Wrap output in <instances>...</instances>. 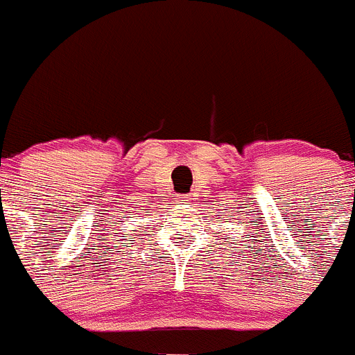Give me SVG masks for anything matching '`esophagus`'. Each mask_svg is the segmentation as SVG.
<instances>
[{"mask_svg":"<svg viewBox=\"0 0 355 355\" xmlns=\"http://www.w3.org/2000/svg\"><path fill=\"white\" fill-rule=\"evenodd\" d=\"M181 198H184V200H187V198H188V197H181ZM181 204H187V202H181Z\"/></svg>","mask_w":355,"mask_h":355,"instance_id":"34e87169","label":"esophagus"}]
</instances>
